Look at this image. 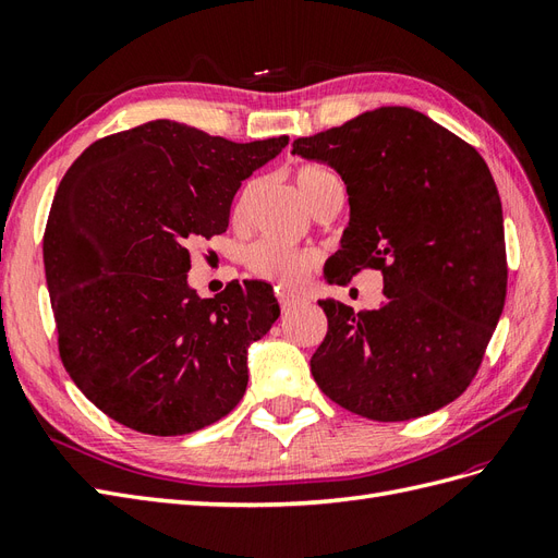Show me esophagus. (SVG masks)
<instances>
[{"label": "esophagus", "instance_id": "34e87169", "mask_svg": "<svg viewBox=\"0 0 558 558\" xmlns=\"http://www.w3.org/2000/svg\"><path fill=\"white\" fill-rule=\"evenodd\" d=\"M277 300H279V305H281L283 312L295 307V305H302V302H305V298L295 295V293H277Z\"/></svg>", "mask_w": 558, "mask_h": 558}]
</instances>
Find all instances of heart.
<instances>
[{
	"label": "heart",
	"mask_w": 558,
	"mask_h": 558,
	"mask_svg": "<svg viewBox=\"0 0 558 558\" xmlns=\"http://www.w3.org/2000/svg\"><path fill=\"white\" fill-rule=\"evenodd\" d=\"M295 183L302 199L307 202V207L314 209L320 199L335 191H344L342 181L332 170L324 165H302L295 170ZM256 181L246 183L238 202H234L232 216L234 221H242L253 195H256ZM246 263L251 267V272H256L258 277L267 279L269 283H275L277 289H300L305 286L307 279L312 277L314 267H316V256L307 251H291L283 248L275 242H258L253 244L246 253Z\"/></svg>",
	"instance_id": "obj_1"
}]
</instances>
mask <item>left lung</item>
<instances>
[{"label":"left lung","instance_id":"obj_1","mask_svg":"<svg viewBox=\"0 0 558 558\" xmlns=\"http://www.w3.org/2000/svg\"><path fill=\"white\" fill-rule=\"evenodd\" d=\"M328 162L349 195L330 283L379 269L386 302L353 312L318 300L326 340L310 361L332 402L373 421L426 416L482 365L508 291L502 207L475 148L408 107H379L293 142Z\"/></svg>","mask_w":558,"mask_h":558}]
</instances>
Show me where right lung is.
Masks as SVG:
<instances>
[{
    "label": "right lung",
    "mask_w": 558,
    "mask_h": 558,
    "mask_svg": "<svg viewBox=\"0 0 558 558\" xmlns=\"http://www.w3.org/2000/svg\"><path fill=\"white\" fill-rule=\"evenodd\" d=\"M286 144L150 121L97 140L62 177L44 232L60 359L118 424L185 435L238 408L248 344L279 302L265 281L199 298L189 244L228 230L242 181Z\"/></svg>",
    "instance_id": "obj_1"
}]
</instances>
